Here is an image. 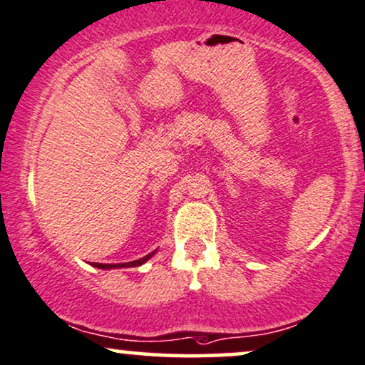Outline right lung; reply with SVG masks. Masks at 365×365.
<instances>
[{"label": "right lung", "instance_id": "obj_1", "mask_svg": "<svg viewBox=\"0 0 365 365\" xmlns=\"http://www.w3.org/2000/svg\"><path fill=\"white\" fill-rule=\"evenodd\" d=\"M152 255H154V252H152V254H148V255H145V257H142V259H138V260H132V262H125V264H98V262H94V264H91L93 267H98V269H116V267H137V265H142L143 262H147L148 259L152 257Z\"/></svg>", "mask_w": 365, "mask_h": 365}]
</instances>
